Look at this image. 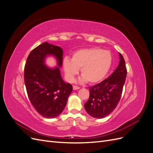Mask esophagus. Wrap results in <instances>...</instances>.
<instances>
[{
    "instance_id": "34e87169",
    "label": "esophagus",
    "mask_w": 153,
    "mask_h": 153,
    "mask_svg": "<svg viewBox=\"0 0 153 153\" xmlns=\"http://www.w3.org/2000/svg\"><path fill=\"white\" fill-rule=\"evenodd\" d=\"M73 90H78V89H80V87H78V86H76V85H73Z\"/></svg>"
}]
</instances>
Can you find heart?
<instances>
[{
	"instance_id": "obj_1",
	"label": "heart",
	"mask_w": 153,
	"mask_h": 153,
	"mask_svg": "<svg viewBox=\"0 0 153 153\" xmlns=\"http://www.w3.org/2000/svg\"><path fill=\"white\" fill-rule=\"evenodd\" d=\"M113 57L108 50L98 47L78 50L72 55L71 59H63V69L69 82H73L80 69V82H88L90 84L103 80L112 66Z\"/></svg>"
}]
</instances>
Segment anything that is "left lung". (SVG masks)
Masks as SVG:
<instances>
[{
	"mask_svg": "<svg viewBox=\"0 0 153 153\" xmlns=\"http://www.w3.org/2000/svg\"><path fill=\"white\" fill-rule=\"evenodd\" d=\"M119 63L108 78L89 87L90 94L84 105L91 117L101 119L112 113L121 99L127 70L123 55L119 53Z\"/></svg>",
	"mask_w": 153,
	"mask_h": 153,
	"instance_id": "obj_1",
	"label": "left lung"
}]
</instances>
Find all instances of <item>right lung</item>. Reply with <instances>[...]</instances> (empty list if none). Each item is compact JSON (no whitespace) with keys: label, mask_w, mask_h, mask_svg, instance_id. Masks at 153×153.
I'll use <instances>...</instances> for the list:
<instances>
[{"label":"right lung","mask_w":153,"mask_h":153,"mask_svg":"<svg viewBox=\"0 0 153 153\" xmlns=\"http://www.w3.org/2000/svg\"><path fill=\"white\" fill-rule=\"evenodd\" d=\"M52 56L57 66L45 65V59ZM63 50L59 47L45 42L35 48L27 57L24 70V81L30 103L43 117H57L65 108L72 85L64 82L60 68L62 64Z\"/></svg>","instance_id":"obj_1"}]
</instances>
